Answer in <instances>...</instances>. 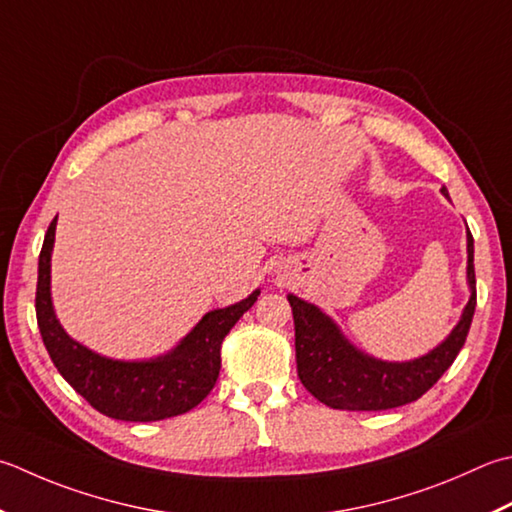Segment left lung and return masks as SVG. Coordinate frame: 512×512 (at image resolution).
Segmentation results:
<instances>
[{
	"label": "left lung",
	"mask_w": 512,
	"mask_h": 512,
	"mask_svg": "<svg viewBox=\"0 0 512 512\" xmlns=\"http://www.w3.org/2000/svg\"><path fill=\"white\" fill-rule=\"evenodd\" d=\"M442 195L448 197L446 186ZM468 304L442 344L408 362H386L359 350L322 308L290 293L297 375L319 402L339 410H388L415 402L437 384L462 350L475 315V246L466 233Z\"/></svg>",
	"instance_id": "obj_1"
}]
</instances>
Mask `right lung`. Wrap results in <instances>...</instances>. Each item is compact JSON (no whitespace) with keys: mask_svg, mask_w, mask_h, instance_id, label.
<instances>
[{"mask_svg":"<svg viewBox=\"0 0 512 512\" xmlns=\"http://www.w3.org/2000/svg\"><path fill=\"white\" fill-rule=\"evenodd\" d=\"M57 217L50 222L37 268V326L44 346L66 382L99 413L122 422H159L195 408L213 390L222 368V342L239 317L257 302L246 299L206 313L168 353L150 359H113L75 342L59 324L50 295V255Z\"/></svg>","mask_w":512,"mask_h":512,"instance_id":"add662e5","label":"right lung"}]
</instances>
